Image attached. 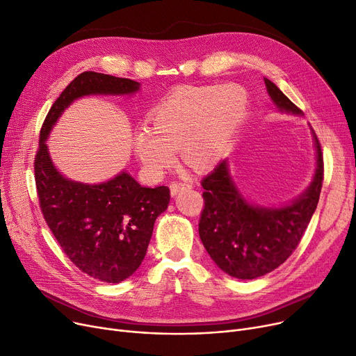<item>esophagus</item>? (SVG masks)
Instances as JSON below:
<instances>
[{"instance_id": "34e87169", "label": "esophagus", "mask_w": 356, "mask_h": 356, "mask_svg": "<svg viewBox=\"0 0 356 356\" xmlns=\"http://www.w3.org/2000/svg\"><path fill=\"white\" fill-rule=\"evenodd\" d=\"M193 188V182L184 181V182H172L171 184V195L175 197L181 190H188Z\"/></svg>"}]
</instances>
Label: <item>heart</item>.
<instances>
[{
	"instance_id": "b5f03b06",
	"label": "heart",
	"mask_w": 356,
	"mask_h": 356,
	"mask_svg": "<svg viewBox=\"0 0 356 356\" xmlns=\"http://www.w3.org/2000/svg\"><path fill=\"white\" fill-rule=\"evenodd\" d=\"M246 110V92L236 83L182 87L169 92L147 114V127L133 133L134 155L159 178L181 156L197 171L214 168L229 149Z\"/></svg>"
}]
</instances>
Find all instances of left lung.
I'll list each match as a JSON object with an SVG mask.
<instances>
[{
	"mask_svg": "<svg viewBox=\"0 0 356 356\" xmlns=\"http://www.w3.org/2000/svg\"><path fill=\"white\" fill-rule=\"evenodd\" d=\"M268 95L281 113L302 115L277 86L264 78ZM316 169L309 187L278 207L250 202L234 182L229 161L223 159L202 179L204 210L200 239L214 264L230 277L255 280L284 264L300 243L317 207L323 182V156L314 131Z\"/></svg>",
	"mask_w": 356,
	"mask_h": 356,
	"instance_id": "obj_1",
	"label": "left lung"
}]
</instances>
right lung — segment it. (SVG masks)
<instances>
[{"label":"right lung","mask_w":356,"mask_h":356,"mask_svg":"<svg viewBox=\"0 0 356 356\" xmlns=\"http://www.w3.org/2000/svg\"><path fill=\"white\" fill-rule=\"evenodd\" d=\"M140 83L98 72H83L49 110L40 130L35 177L40 209L58 243L82 273L118 284L145 259L155 220L169 204V188L142 187L129 172L99 184L62 175L50 158L47 138L75 99L88 95H133Z\"/></svg>","instance_id":"obj_1"}]
</instances>
